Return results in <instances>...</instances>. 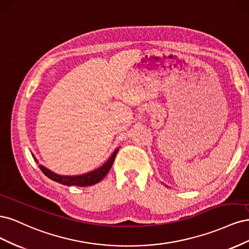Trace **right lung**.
Returning <instances> with one entry per match:
<instances>
[{"instance_id": "add662e5", "label": "right lung", "mask_w": 249, "mask_h": 249, "mask_svg": "<svg viewBox=\"0 0 249 249\" xmlns=\"http://www.w3.org/2000/svg\"><path fill=\"white\" fill-rule=\"evenodd\" d=\"M118 152V148L115 150L114 153L112 154V156L109 158V160L105 163L103 166L100 168H97L93 171H90L87 173H84V175L81 176H60L57 175V173L51 171L47 167L42 166V165H38L40 170L44 173V176H47L49 178L55 180L57 183H60L65 186H79V187H86V186H91L94 184H97L99 182L107 176V173L109 172L110 168L112 167V164L114 162V159L116 157V154ZM35 161L38 163V161L36 160V158L34 155H32Z\"/></svg>"}]
</instances>
